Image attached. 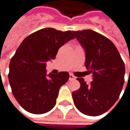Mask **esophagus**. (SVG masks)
<instances>
[{
  "label": "esophagus",
  "mask_w": 130,
  "mask_h": 130,
  "mask_svg": "<svg viewBox=\"0 0 130 130\" xmlns=\"http://www.w3.org/2000/svg\"><path fill=\"white\" fill-rule=\"evenodd\" d=\"M75 77L73 75H72V74H70L69 75V80H75Z\"/></svg>",
  "instance_id": "1"
}]
</instances>
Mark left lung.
<instances>
[{
  "label": "left lung",
  "mask_w": 130,
  "mask_h": 130,
  "mask_svg": "<svg viewBox=\"0 0 130 130\" xmlns=\"http://www.w3.org/2000/svg\"><path fill=\"white\" fill-rule=\"evenodd\" d=\"M72 32L85 49V66L93 74L89 85L83 78H77L80 88L72 93L74 103L82 113L100 116L107 112L120 96L124 83V63L106 36L92 30Z\"/></svg>",
  "instance_id": "1"
}]
</instances>
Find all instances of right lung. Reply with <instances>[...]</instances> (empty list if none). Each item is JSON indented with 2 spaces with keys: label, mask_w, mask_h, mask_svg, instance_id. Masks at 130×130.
Returning <instances> with one entry per match:
<instances>
[{
  "label": "right lung",
  "mask_w": 130,
  "mask_h": 130,
  "mask_svg": "<svg viewBox=\"0 0 130 130\" xmlns=\"http://www.w3.org/2000/svg\"><path fill=\"white\" fill-rule=\"evenodd\" d=\"M75 39L71 30L46 28L28 36L9 63V80L11 91L26 111L42 114L55 106L59 88L68 81L69 74L61 72L46 76V62L55 59L58 50Z\"/></svg>",
  "instance_id": "add662e5"
}]
</instances>
